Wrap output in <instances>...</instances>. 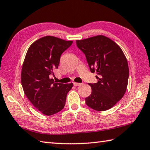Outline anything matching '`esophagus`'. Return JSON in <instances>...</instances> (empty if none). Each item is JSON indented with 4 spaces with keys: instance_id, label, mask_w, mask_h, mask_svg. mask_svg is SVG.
Returning <instances> with one entry per match:
<instances>
[{
    "instance_id": "34e87169",
    "label": "esophagus",
    "mask_w": 150,
    "mask_h": 150,
    "mask_svg": "<svg viewBox=\"0 0 150 150\" xmlns=\"http://www.w3.org/2000/svg\"><path fill=\"white\" fill-rule=\"evenodd\" d=\"M73 85L75 86H79L81 85V83H78V82H73Z\"/></svg>"
}]
</instances>
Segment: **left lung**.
<instances>
[{
  "instance_id": "obj_1",
  "label": "left lung",
  "mask_w": 150,
  "mask_h": 150,
  "mask_svg": "<svg viewBox=\"0 0 150 150\" xmlns=\"http://www.w3.org/2000/svg\"><path fill=\"white\" fill-rule=\"evenodd\" d=\"M86 58L97 83L89 84L91 93L85 98L88 106L96 111L110 109L125 94L129 78L128 61L122 49L110 38L97 35L76 40Z\"/></svg>"
}]
</instances>
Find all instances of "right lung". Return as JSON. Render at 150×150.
<instances>
[{"label": "right lung", "mask_w": 150, "mask_h": 150, "mask_svg": "<svg viewBox=\"0 0 150 150\" xmlns=\"http://www.w3.org/2000/svg\"><path fill=\"white\" fill-rule=\"evenodd\" d=\"M73 41L53 36L37 40L28 50L22 64L21 84L27 98L41 113L50 116L65 106L67 93L73 83L54 82V70L58 69L62 53Z\"/></svg>", "instance_id": "obj_1"}]
</instances>
